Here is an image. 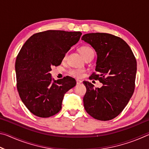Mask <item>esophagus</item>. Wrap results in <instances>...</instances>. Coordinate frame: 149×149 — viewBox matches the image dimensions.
I'll return each mask as SVG.
<instances>
[{
	"label": "esophagus",
	"instance_id": "esophagus-1",
	"mask_svg": "<svg viewBox=\"0 0 149 149\" xmlns=\"http://www.w3.org/2000/svg\"><path fill=\"white\" fill-rule=\"evenodd\" d=\"M76 83H77V85H79L82 83V81L79 79H76Z\"/></svg>",
	"mask_w": 149,
	"mask_h": 149
}]
</instances>
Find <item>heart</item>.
Here are the masks:
<instances>
[{
    "label": "heart",
    "instance_id": "1",
    "mask_svg": "<svg viewBox=\"0 0 149 149\" xmlns=\"http://www.w3.org/2000/svg\"><path fill=\"white\" fill-rule=\"evenodd\" d=\"M79 53L82 55V56L85 59L87 57L89 56L90 55L93 54L94 55V50H93L91 48L88 46H84L81 47L79 49ZM67 57V55H65L64 57V60H65ZM69 74L70 75L73 77L80 78L82 77L83 75L84 74V70L81 69H74L71 70L69 72Z\"/></svg>",
    "mask_w": 149,
    "mask_h": 149
}]
</instances>
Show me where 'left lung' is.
Wrapping results in <instances>:
<instances>
[{
    "mask_svg": "<svg viewBox=\"0 0 149 149\" xmlns=\"http://www.w3.org/2000/svg\"><path fill=\"white\" fill-rule=\"evenodd\" d=\"M81 39L97 52L96 72L91 78L103 84L94 88L84 81L86 112L95 119L108 121L118 116L127 104L135 89L137 62L131 48L120 37L105 33L85 34Z\"/></svg>",
    "mask_w": 149,
    "mask_h": 149,
    "instance_id": "left-lung-1",
    "label": "left lung"
}]
</instances>
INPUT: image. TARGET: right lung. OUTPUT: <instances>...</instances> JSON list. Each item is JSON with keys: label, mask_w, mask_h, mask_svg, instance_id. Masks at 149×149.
<instances>
[{"label": "right lung", "mask_w": 149, "mask_h": 149, "mask_svg": "<svg viewBox=\"0 0 149 149\" xmlns=\"http://www.w3.org/2000/svg\"><path fill=\"white\" fill-rule=\"evenodd\" d=\"M81 35L80 31L48 30L33 35L22 47L15 64L17 89L33 114L49 118L61 110L65 93L76 81L70 76L54 80L50 72L52 66L61 64Z\"/></svg>", "instance_id": "right-lung-1"}]
</instances>
